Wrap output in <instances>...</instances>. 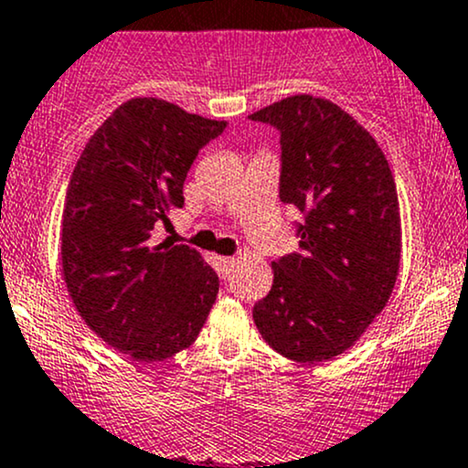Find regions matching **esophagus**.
<instances>
[{
	"mask_svg": "<svg viewBox=\"0 0 468 468\" xmlns=\"http://www.w3.org/2000/svg\"><path fill=\"white\" fill-rule=\"evenodd\" d=\"M234 265H236L234 256H220V259H218V270H220V274H223V276H228L229 270H232Z\"/></svg>",
	"mask_w": 468,
	"mask_h": 468,
	"instance_id": "34e87169",
	"label": "esophagus"
}]
</instances>
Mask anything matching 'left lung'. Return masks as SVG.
Segmentation results:
<instances>
[{
	"label": "left lung",
	"instance_id": "8db88e82",
	"mask_svg": "<svg viewBox=\"0 0 468 468\" xmlns=\"http://www.w3.org/2000/svg\"><path fill=\"white\" fill-rule=\"evenodd\" d=\"M281 135V203L303 214L299 252L272 263L254 305L261 336L316 364L348 350L388 303L399 272V203L375 138L330 100L292 95L250 115Z\"/></svg>",
	"mask_w": 468,
	"mask_h": 468
}]
</instances>
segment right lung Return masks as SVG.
<instances>
[{
    "mask_svg": "<svg viewBox=\"0 0 468 468\" xmlns=\"http://www.w3.org/2000/svg\"><path fill=\"white\" fill-rule=\"evenodd\" d=\"M155 98H133L91 135L62 214V272L84 324L120 353L163 361L203 328L218 274L189 245L155 243L183 207L196 155L225 132Z\"/></svg>",
    "mask_w": 468,
    "mask_h": 468,
    "instance_id": "obj_1",
    "label": "right lung"
}]
</instances>
